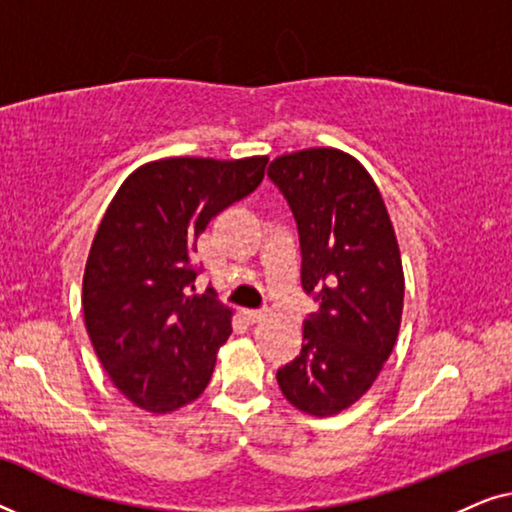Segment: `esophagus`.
I'll use <instances>...</instances> for the list:
<instances>
[{"label":"esophagus","mask_w":512,"mask_h":512,"mask_svg":"<svg viewBox=\"0 0 512 512\" xmlns=\"http://www.w3.org/2000/svg\"><path fill=\"white\" fill-rule=\"evenodd\" d=\"M244 317H247L249 324H261V321L265 319V314L256 312V310H247V312H244Z\"/></svg>","instance_id":"34e87169"}]
</instances>
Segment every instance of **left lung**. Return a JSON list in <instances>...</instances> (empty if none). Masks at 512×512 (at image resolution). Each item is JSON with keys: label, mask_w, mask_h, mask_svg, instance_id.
<instances>
[{"label": "left lung", "mask_w": 512, "mask_h": 512, "mask_svg": "<svg viewBox=\"0 0 512 512\" xmlns=\"http://www.w3.org/2000/svg\"><path fill=\"white\" fill-rule=\"evenodd\" d=\"M300 237V282L319 310L303 321V349L277 370L293 408L333 417L380 375L403 314V265L380 188L340 149H303L270 163Z\"/></svg>", "instance_id": "left-lung-1"}]
</instances>
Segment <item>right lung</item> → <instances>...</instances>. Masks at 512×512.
<instances>
[{"label": "right lung", "mask_w": 512, "mask_h": 512, "mask_svg": "<svg viewBox=\"0 0 512 512\" xmlns=\"http://www.w3.org/2000/svg\"><path fill=\"white\" fill-rule=\"evenodd\" d=\"M268 156L163 158L137 167L104 212L83 272V319L114 387L153 415L207 389L233 310L195 291L193 254L216 214L263 181Z\"/></svg>", "instance_id": "add662e5"}]
</instances>
